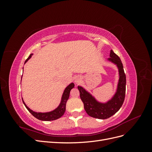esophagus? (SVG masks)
<instances>
[{
  "label": "esophagus",
  "instance_id": "esophagus-1",
  "mask_svg": "<svg viewBox=\"0 0 152 152\" xmlns=\"http://www.w3.org/2000/svg\"><path fill=\"white\" fill-rule=\"evenodd\" d=\"M74 82H75V84H79L80 82H81V79L80 78V77H79V76L75 77V79H74Z\"/></svg>",
  "mask_w": 152,
  "mask_h": 152
}]
</instances>
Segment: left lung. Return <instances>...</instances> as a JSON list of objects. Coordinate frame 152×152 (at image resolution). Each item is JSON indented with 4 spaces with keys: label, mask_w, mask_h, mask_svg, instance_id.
Listing matches in <instances>:
<instances>
[{
    "label": "left lung",
    "mask_w": 152,
    "mask_h": 152,
    "mask_svg": "<svg viewBox=\"0 0 152 152\" xmlns=\"http://www.w3.org/2000/svg\"><path fill=\"white\" fill-rule=\"evenodd\" d=\"M107 61L114 64L118 72L117 88L111 98L105 102H100L83 87H77L86 113L92 117L99 119L108 118L116 113L121 108L126 94V77L120 58L111 50Z\"/></svg>",
    "instance_id": "1"
}]
</instances>
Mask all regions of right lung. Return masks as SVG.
Here are the masks:
<instances>
[{
  "label": "right lung",
  "instance_id": "right-lung-1",
  "mask_svg": "<svg viewBox=\"0 0 152 152\" xmlns=\"http://www.w3.org/2000/svg\"><path fill=\"white\" fill-rule=\"evenodd\" d=\"M33 54H34L33 53L30 54L29 57L27 58V59L25 61V63H26L29 60ZM21 79H22V77H21ZM74 86H75V84H73V82H72V83H70L66 87L62 94L60 103L59 104L57 108L52 110V111L48 112H36L33 111V110H31L30 108L27 107L26 104L24 102L23 99L22 98L23 102V104H25V107L26 108L27 110H28L29 112L35 118L39 119V120L42 121H51L56 120V119H58L60 117H61L63 115V114L65 113V112L66 110V103L69 98V96H70V91L72 89H73V87H74Z\"/></svg>",
  "mask_w": 152,
  "mask_h": 152
}]
</instances>
